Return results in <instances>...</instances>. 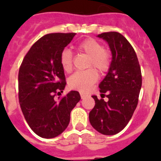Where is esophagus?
Listing matches in <instances>:
<instances>
[{"label": "esophagus", "instance_id": "obj_1", "mask_svg": "<svg viewBox=\"0 0 161 161\" xmlns=\"http://www.w3.org/2000/svg\"><path fill=\"white\" fill-rule=\"evenodd\" d=\"M80 96H81V98H82V99H83V98H86V94H85V93H82V92H81V93H80Z\"/></svg>", "mask_w": 161, "mask_h": 161}]
</instances>
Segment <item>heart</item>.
I'll list each match as a JSON object with an SVG mask.
<instances>
[{
    "label": "heart",
    "instance_id": "b5f03b06",
    "mask_svg": "<svg viewBox=\"0 0 161 161\" xmlns=\"http://www.w3.org/2000/svg\"><path fill=\"white\" fill-rule=\"evenodd\" d=\"M78 52L88 56L87 70L78 71L73 73L68 79V86L72 89L85 92L98 81V75L94 68L102 73L109 70L112 55L108 49L103 48L102 44L94 39L87 38L78 44ZM60 64L63 70L69 73L73 69V56L68 49H63L60 54Z\"/></svg>",
    "mask_w": 161,
    "mask_h": 161
}]
</instances>
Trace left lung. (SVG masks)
<instances>
[{
    "instance_id": "obj_1",
    "label": "left lung",
    "mask_w": 161,
    "mask_h": 161,
    "mask_svg": "<svg viewBox=\"0 0 161 161\" xmlns=\"http://www.w3.org/2000/svg\"><path fill=\"white\" fill-rule=\"evenodd\" d=\"M98 37L108 42L112 52L108 73L99 84L101 98L92 96L95 105L89 113L91 125L98 132L114 135L125 128L139 102L142 75L135 49L122 34L103 32Z\"/></svg>"
}]
</instances>
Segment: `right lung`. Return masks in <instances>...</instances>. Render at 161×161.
I'll return each instance as SVG.
<instances>
[{
    "instance_id": "right-lung-1",
    "label": "right lung",
    "mask_w": 161,
    "mask_h": 161,
    "mask_svg": "<svg viewBox=\"0 0 161 161\" xmlns=\"http://www.w3.org/2000/svg\"><path fill=\"white\" fill-rule=\"evenodd\" d=\"M76 33L44 35L24 57L18 73V98L25 119L42 138L57 137L68 127L70 113L80 100L77 91L60 96L66 86L60 54Z\"/></svg>"
}]
</instances>
